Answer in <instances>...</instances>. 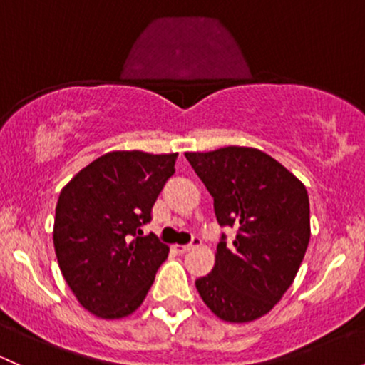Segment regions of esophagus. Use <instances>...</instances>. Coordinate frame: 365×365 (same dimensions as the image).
<instances>
[{"label": "esophagus", "instance_id": "1", "mask_svg": "<svg viewBox=\"0 0 365 365\" xmlns=\"http://www.w3.org/2000/svg\"><path fill=\"white\" fill-rule=\"evenodd\" d=\"M199 244H201V239L194 237L190 244H183V246H175V247H176V251H180V253H189V251L194 250V247H197Z\"/></svg>", "mask_w": 365, "mask_h": 365}]
</instances>
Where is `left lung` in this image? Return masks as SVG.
I'll return each instance as SVG.
<instances>
[{
    "label": "left lung",
    "instance_id": "1",
    "mask_svg": "<svg viewBox=\"0 0 365 365\" xmlns=\"http://www.w3.org/2000/svg\"><path fill=\"white\" fill-rule=\"evenodd\" d=\"M213 197L216 220L235 227L222 235L213 270L195 280L207 308L227 322L268 314L289 289L310 241L305 185L282 164L251 147L187 152Z\"/></svg>",
    "mask_w": 365,
    "mask_h": 365
}]
</instances>
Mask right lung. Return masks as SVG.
<instances>
[{
    "label": "right lung",
    "instance_id": "1",
    "mask_svg": "<svg viewBox=\"0 0 365 365\" xmlns=\"http://www.w3.org/2000/svg\"><path fill=\"white\" fill-rule=\"evenodd\" d=\"M178 154L115 150L83 168L55 210L58 267L78 302L102 319L142 305L170 247L143 235L152 206L175 173Z\"/></svg>",
    "mask_w": 365,
    "mask_h": 365
}]
</instances>
